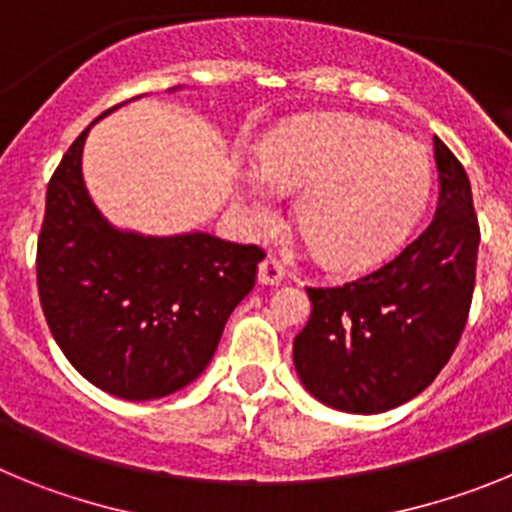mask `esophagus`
Masks as SVG:
<instances>
[{
	"label": "esophagus",
	"mask_w": 512,
	"mask_h": 512,
	"mask_svg": "<svg viewBox=\"0 0 512 512\" xmlns=\"http://www.w3.org/2000/svg\"><path fill=\"white\" fill-rule=\"evenodd\" d=\"M287 277V269L282 266V261H277L274 256L264 259L259 264V282L261 284H279Z\"/></svg>",
	"instance_id": "34e87169"
}]
</instances>
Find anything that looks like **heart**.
<instances>
[{
  "label": "heart",
  "instance_id": "obj_1",
  "mask_svg": "<svg viewBox=\"0 0 512 512\" xmlns=\"http://www.w3.org/2000/svg\"><path fill=\"white\" fill-rule=\"evenodd\" d=\"M248 179V212L274 215V189L299 192L297 225L336 271L387 259L410 233L431 192L428 161L415 143L379 122L348 115L297 120L259 148Z\"/></svg>",
  "mask_w": 512,
  "mask_h": 512
}]
</instances>
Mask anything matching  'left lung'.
I'll use <instances>...</instances> for the list:
<instances>
[{
  "mask_svg": "<svg viewBox=\"0 0 512 512\" xmlns=\"http://www.w3.org/2000/svg\"><path fill=\"white\" fill-rule=\"evenodd\" d=\"M438 207L431 225L377 271L341 287H307L312 312L295 369L312 397L374 415L413 400L449 364L472 305L479 223L469 176L433 138Z\"/></svg>",
  "mask_w": 512,
  "mask_h": 512,
  "instance_id": "left-lung-1",
  "label": "left lung"
}]
</instances>
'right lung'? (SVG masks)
I'll list each match as a JSON object with an SVG mask.
<instances>
[{
	"instance_id": "add662e5",
	"label": "right lung",
	"mask_w": 512,
	"mask_h": 512,
	"mask_svg": "<svg viewBox=\"0 0 512 512\" xmlns=\"http://www.w3.org/2000/svg\"><path fill=\"white\" fill-rule=\"evenodd\" d=\"M89 128L45 192L40 305L81 377L122 400H158L205 372L264 251L210 233L156 238L107 223L81 176Z\"/></svg>"
}]
</instances>
